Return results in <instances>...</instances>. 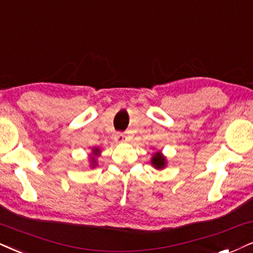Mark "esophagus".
Returning <instances> with one entry per match:
<instances>
[{"instance_id": "34e87169", "label": "esophagus", "mask_w": 253, "mask_h": 253, "mask_svg": "<svg viewBox=\"0 0 253 253\" xmlns=\"http://www.w3.org/2000/svg\"><path fill=\"white\" fill-rule=\"evenodd\" d=\"M115 139H116V142L118 143H123L126 141V137L123 135V133H117L116 137H115Z\"/></svg>"}]
</instances>
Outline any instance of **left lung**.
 Here are the masks:
<instances>
[{
    "label": "left lung",
    "mask_w": 253,
    "mask_h": 253,
    "mask_svg": "<svg viewBox=\"0 0 253 253\" xmlns=\"http://www.w3.org/2000/svg\"><path fill=\"white\" fill-rule=\"evenodd\" d=\"M151 164L154 165L155 169L162 170V169H164L165 165H167V160H165L164 156L162 155L160 151H158V152H156L154 156H152Z\"/></svg>",
    "instance_id": "obj_1"
}]
</instances>
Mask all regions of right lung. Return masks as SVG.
I'll return each mask as SVG.
<instances>
[{"instance_id":"right-lung-1","label":"right lung","mask_w":253,"mask_h":253,"mask_svg":"<svg viewBox=\"0 0 253 253\" xmlns=\"http://www.w3.org/2000/svg\"><path fill=\"white\" fill-rule=\"evenodd\" d=\"M99 152H101V150H99L98 148H93V149H92V155L95 156V157H96V156L99 155ZM95 157L90 158V160H91V167H92V168H95L96 164H97V163H96V158H95Z\"/></svg>"}]
</instances>
